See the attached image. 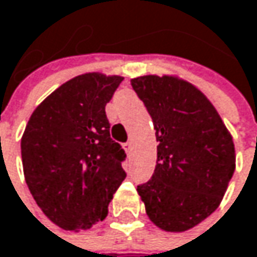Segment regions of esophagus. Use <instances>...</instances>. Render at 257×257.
<instances>
[{"mask_svg":"<svg viewBox=\"0 0 257 257\" xmlns=\"http://www.w3.org/2000/svg\"><path fill=\"white\" fill-rule=\"evenodd\" d=\"M124 148H125V151H127V153H130V151H132V141L125 142V144H124Z\"/></svg>","mask_w":257,"mask_h":257,"instance_id":"esophagus-1","label":"esophagus"}]
</instances>
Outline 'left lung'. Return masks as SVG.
Segmentation results:
<instances>
[{"instance_id":"obj_1","label":"left lung","mask_w":257,"mask_h":257,"mask_svg":"<svg viewBox=\"0 0 257 257\" xmlns=\"http://www.w3.org/2000/svg\"><path fill=\"white\" fill-rule=\"evenodd\" d=\"M132 86L156 130L157 165L138 193L151 221L183 232L212 214L235 171L230 133L211 101L174 76H141Z\"/></svg>"}]
</instances>
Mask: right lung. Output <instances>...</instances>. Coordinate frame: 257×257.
Returning a JSON list of instances; mask_svg holds the SVG:
<instances>
[{"instance_id":"add662e5","label":"right lung","mask_w":257,"mask_h":257,"mask_svg":"<svg viewBox=\"0 0 257 257\" xmlns=\"http://www.w3.org/2000/svg\"><path fill=\"white\" fill-rule=\"evenodd\" d=\"M122 79L76 76L43 100L25 127L21 153L27 186L46 217L65 230L103 220L125 178V151L110 138L104 110Z\"/></svg>"}]
</instances>
